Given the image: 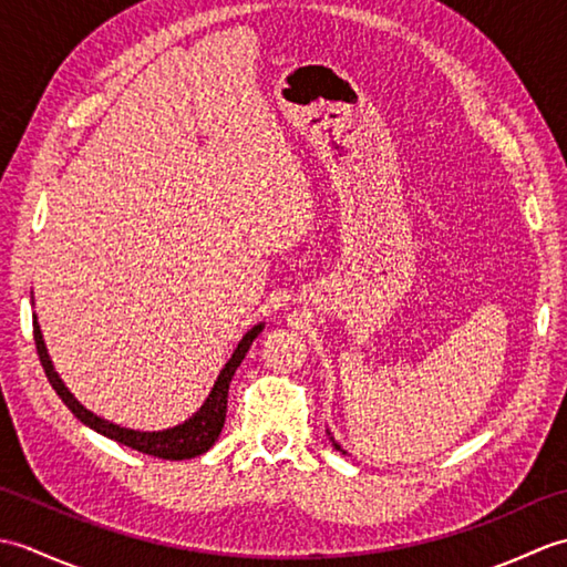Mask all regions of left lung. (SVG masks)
I'll return each mask as SVG.
<instances>
[{"mask_svg": "<svg viewBox=\"0 0 567 567\" xmlns=\"http://www.w3.org/2000/svg\"><path fill=\"white\" fill-rule=\"evenodd\" d=\"M333 445H336V443H333ZM336 449H341V445H336Z\"/></svg>", "mask_w": 567, "mask_h": 567, "instance_id": "8db88e82", "label": "left lung"}]
</instances>
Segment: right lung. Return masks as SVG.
<instances>
[{
  "label": "right lung",
  "mask_w": 567,
  "mask_h": 567,
  "mask_svg": "<svg viewBox=\"0 0 567 567\" xmlns=\"http://www.w3.org/2000/svg\"><path fill=\"white\" fill-rule=\"evenodd\" d=\"M262 331V323H258V327H252L244 339H240L238 348L234 351L231 360L224 365V370L219 372V378H216L214 388L207 396V402L202 404L199 412L187 419L185 424H179L175 429H165V431H153V433H146V431H131V429H122L116 424H110V421L92 414L90 409H84L75 396L70 394V390L63 384V380L58 378V372L53 370V363L51 358H48V351H45V343H43V336H41V329L39 323H35V317H33V341H35V351H39V358H41V365L45 370V378L48 382L53 384V390L58 392L60 400L65 402V406L70 409L72 414H75L84 426L94 429L97 433H102V436L112 439L116 443H124L128 445V449H134L138 453H146V455H153V457H163V461H187V457H197L202 453H207L214 441L219 439V433L224 429V421H226V400H228V382H231L236 368L240 365V360L246 358L250 343L256 341V336Z\"/></svg>",
  "instance_id": "1"
}]
</instances>
